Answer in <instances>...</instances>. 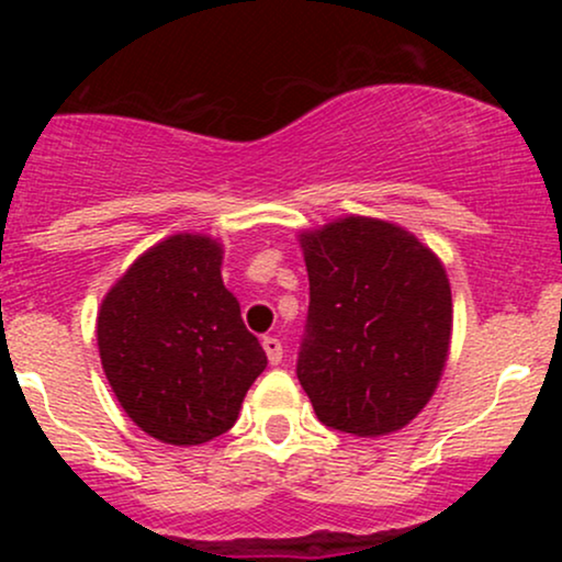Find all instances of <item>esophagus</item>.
Instances as JSON below:
<instances>
[{
	"label": "esophagus",
	"instance_id": "obj_1",
	"mask_svg": "<svg viewBox=\"0 0 562 562\" xmlns=\"http://www.w3.org/2000/svg\"><path fill=\"white\" fill-rule=\"evenodd\" d=\"M261 344H263V351H267L269 364H280L282 362V344H280V338H274V335H267V338H263Z\"/></svg>",
	"mask_w": 562,
	"mask_h": 562
}]
</instances>
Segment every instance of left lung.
I'll use <instances>...</instances> for the list:
<instances>
[{"mask_svg":"<svg viewBox=\"0 0 562 562\" xmlns=\"http://www.w3.org/2000/svg\"><path fill=\"white\" fill-rule=\"evenodd\" d=\"M308 317L299 380L327 428L385 436L434 396L451 340L443 263L415 235L346 216L301 235Z\"/></svg>","mask_w":562,"mask_h":562,"instance_id":"1","label":"left lung"}]
</instances>
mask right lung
Masks as SVG:
<instances>
[{"label":"right lung","mask_w":562,"mask_h":562,"mask_svg":"<svg viewBox=\"0 0 562 562\" xmlns=\"http://www.w3.org/2000/svg\"><path fill=\"white\" fill-rule=\"evenodd\" d=\"M222 245L166 237L111 288L97 314L102 370L145 434L198 447L227 434L267 353L222 282Z\"/></svg>","instance_id":"add662e5"}]
</instances>
